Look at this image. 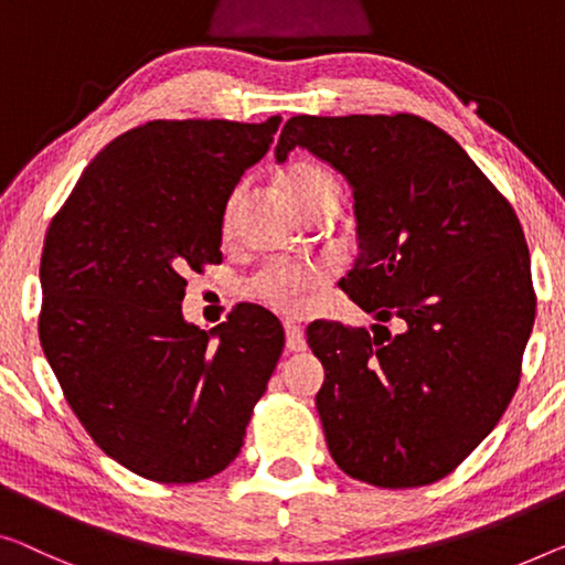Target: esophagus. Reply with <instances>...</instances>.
<instances>
[{
  "mask_svg": "<svg viewBox=\"0 0 565 565\" xmlns=\"http://www.w3.org/2000/svg\"><path fill=\"white\" fill-rule=\"evenodd\" d=\"M284 332H286V348L291 352H305L307 350V337L301 327L294 322H284Z\"/></svg>",
  "mask_w": 565,
  "mask_h": 565,
  "instance_id": "34e87169",
  "label": "esophagus"
}]
</instances>
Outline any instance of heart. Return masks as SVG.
I'll return each mask as SVG.
<instances>
[{
	"label": "heart",
	"mask_w": 565,
	"mask_h": 565,
	"mask_svg": "<svg viewBox=\"0 0 565 565\" xmlns=\"http://www.w3.org/2000/svg\"><path fill=\"white\" fill-rule=\"evenodd\" d=\"M279 188L286 192L301 213L311 215L315 210L330 207L340 202L342 184L334 172L317 162H294L279 172ZM235 198L225 205V225L231 221ZM315 286V274L307 266L291 264V260H276L260 268L248 281L250 297L279 311H301L309 301V291Z\"/></svg>",
	"instance_id": "b5f03b06"
}]
</instances>
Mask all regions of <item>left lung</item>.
<instances>
[{"instance_id": "1", "label": "left lung", "mask_w": 565, "mask_h": 565, "mask_svg": "<svg viewBox=\"0 0 565 565\" xmlns=\"http://www.w3.org/2000/svg\"><path fill=\"white\" fill-rule=\"evenodd\" d=\"M309 149L350 182L355 305L401 332L315 322L324 439L344 475L403 490L451 475L498 426L535 322L523 225L439 126L414 114L291 116L276 162Z\"/></svg>"}]
</instances>
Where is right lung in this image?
<instances>
[{"instance_id":"1","label":"right lung","mask_w":565,"mask_h":565,"mask_svg":"<svg viewBox=\"0 0 565 565\" xmlns=\"http://www.w3.org/2000/svg\"><path fill=\"white\" fill-rule=\"evenodd\" d=\"M279 124H141L98 151L47 228L42 352L90 439L151 482L228 467L281 358L264 307L210 332L182 317V274L223 260L225 205Z\"/></svg>"}]
</instances>
